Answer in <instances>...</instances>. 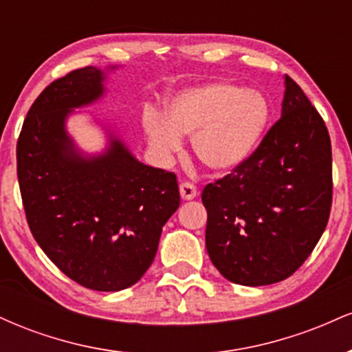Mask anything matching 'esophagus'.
Returning <instances> with one entry per match:
<instances>
[{
  "instance_id": "1",
  "label": "esophagus",
  "mask_w": 352,
  "mask_h": 352,
  "mask_svg": "<svg viewBox=\"0 0 352 352\" xmlns=\"http://www.w3.org/2000/svg\"><path fill=\"white\" fill-rule=\"evenodd\" d=\"M199 195V192H197V187L193 184H190V182H184V184H180V197L184 200H193L195 197Z\"/></svg>"
}]
</instances>
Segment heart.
Returning a JSON list of instances; mask_svg holds the SVG:
<instances>
[{
  "mask_svg": "<svg viewBox=\"0 0 352 352\" xmlns=\"http://www.w3.org/2000/svg\"><path fill=\"white\" fill-rule=\"evenodd\" d=\"M270 122L263 94L230 82L190 87L168 100L164 117L144 116L151 147L167 157L180 148V137H192L199 162L215 173L245 165L260 147Z\"/></svg>",
  "mask_w": 352,
  "mask_h": 352,
  "instance_id": "1",
  "label": "heart"
}]
</instances>
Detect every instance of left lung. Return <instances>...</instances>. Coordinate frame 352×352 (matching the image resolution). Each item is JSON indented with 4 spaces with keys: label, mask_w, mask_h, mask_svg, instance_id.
Here are the masks:
<instances>
[{
    "label": "left lung",
    "mask_w": 352,
    "mask_h": 352,
    "mask_svg": "<svg viewBox=\"0 0 352 352\" xmlns=\"http://www.w3.org/2000/svg\"><path fill=\"white\" fill-rule=\"evenodd\" d=\"M331 162L324 120L285 76L281 119L248 162L201 193L208 215L205 245L218 272L243 286L292 276L328 225Z\"/></svg>",
    "instance_id": "left-lung-1"
}]
</instances>
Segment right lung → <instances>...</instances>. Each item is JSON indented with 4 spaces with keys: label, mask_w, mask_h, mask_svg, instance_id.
Masks as SVG:
<instances>
[{
    "label": "right lung",
    "mask_w": 352,
    "mask_h": 352,
    "mask_svg": "<svg viewBox=\"0 0 352 352\" xmlns=\"http://www.w3.org/2000/svg\"><path fill=\"white\" fill-rule=\"evenodd\" d=\"M116 67L87 66L51 82L16 145L34 240L66 276L96 292H120L144 276L180 205L175 173L137 160L111 125L102 124L109 142L100 153L82 152L67 132V117L102 98Z\"/></svg>",
    "instance_id": "add662e5"
}]
</instances>
